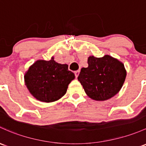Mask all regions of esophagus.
Returning <instances> with one entry per match:
<instances>
[{"label": "esophagus", "mask_w": 146, "mask_h": 146, "mask_svg": "<svg viewBox=\"0 0 146 146\" xmlns=\"http://www.w3.org/2000/svg\"><path fill=\"white\" fill-rule=\"evenodd\" d=\"M74 73H75V76H76V78H78V75H79V73H80V70H76V71L74 72Z\"/></svg>", "instance_id": "esophagus-1"}]
</instances>
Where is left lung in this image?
I'll return each mask as SVG.
<instances>
[{
	"label": "left lung",
	"instance_id": "8db88e82",
	"mask_svg": "<svg viewBox=\"0 0 146 146\" xmlns=\"http://www.w3.org/2000/svg\"><path fill=\"white\" fill-rule=\"evenodd\" d=\"M88 67L81 68L78 79L91 99L108 100L122 88L127 73L124 64L109 55L97 58L91 56Z\"/></svg>",
	"mask_w": 146,
	"mask_h": 146
}]
</instances>
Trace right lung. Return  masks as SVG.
<instances>
[{"instance_id":"right-lung-1","label":"right lung","mask_w":146,"mask_h":146,"mask_svg":"<svg viewBox=\"0 0 146 146\" xmlns=\"http://www.w3.org/2000/svg\"><path fill=\"white\" fill-rule=\"evenodd\" d=\"M75 78L67 64L51 60H38L24 76L27 88L36 99L43 102H53L66 93L68 85Z\"/></svg>"}]
</instances>
